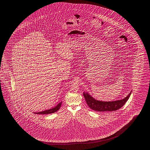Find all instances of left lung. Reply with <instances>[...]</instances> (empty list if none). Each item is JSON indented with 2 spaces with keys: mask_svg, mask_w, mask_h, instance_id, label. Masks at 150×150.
Instances as JSON below:
<instances>
[{
  "mask_svg": "<svg viewBox=\"0 0 150 150\" xmlns=\"http://www.w3.org/2000/svg\"><path fill=\"white\" fill-rule=\"evenodd\" d=\"M132 91L129 94L122 100H118L112 101H102L94 99L88 92H83V96L85 98L87 105L91 109L96 111H116L122 108L127 100L129 98Z\"/></svg>",
  "mask_w": 150,
  "mask_h": 150,
  "instance_id": "1",
  "label": "left lung"
}]
</instances>
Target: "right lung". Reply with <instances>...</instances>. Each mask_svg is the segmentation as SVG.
<instances>
[{
    "instance_id": "add662e5",
    "label": "right lung",
    "mask_w": 150,
    "mask_h": 150,
    "mask_svg": "<svg viewBox=\"0 0 150 150\" xmlns=\"http://www.w3.org/2000/svg\"><path fill=\"white\" fill-rule=\"evenodd\" d=\"M62 103V101L59 102V103H58L56 106H55L54 107L48 110H45L42 111H40L38 112H33L35 114H42V115H45V114H49V113H52L56 112V111L60 109V108L61 107V105Z\"/></svg>"
}]
</instances>
